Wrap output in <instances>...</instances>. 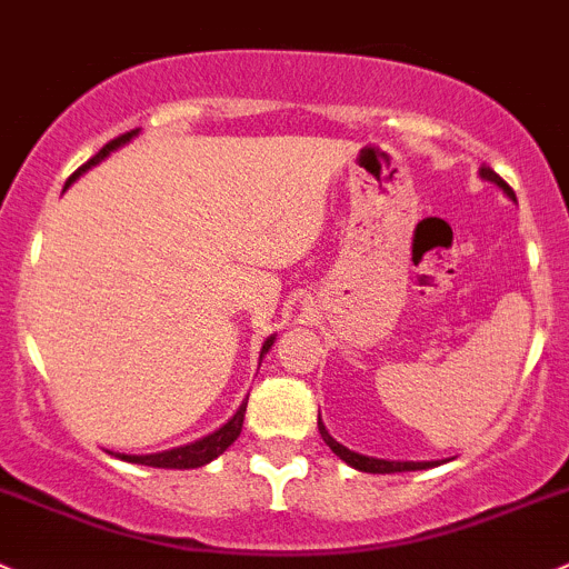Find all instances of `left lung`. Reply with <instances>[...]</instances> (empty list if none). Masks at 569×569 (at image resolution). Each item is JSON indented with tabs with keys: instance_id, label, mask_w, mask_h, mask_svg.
I'll return each mask as SVG.
<instances>
[{
	"instance_id": "left-lung-1",
	"label": "left lung",
	"mask_w": 569,
	"mask_h": 569,
	"mask_svg": "<svg viewBox=\"0 0 569 569\" xmlns=\"http://www.w3.org/2000/svg\"><path fill=\"white\" fill-rule=\"evenodd\" d=\"M479 178L488 180V183H493L496 189H501L507 199H512L515 202V191L509 189L507 183L499 178V174L493 172L490 167H482L479 169ZM318 430L320 436H323V441L331 447V452L337 455L339 460L348 462L350 468H356V471H365V473H397V471H421V468H432V466H441V460H383V458H370V455H359V452H350L348 447H342V443L337 441V438H331V432L326 430V425L320 421L318 416Z\"/></svg>"
}]
</instances>
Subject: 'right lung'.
Segmentation results:
<instances>
[{"mask_svg": "<svg viewBox=\"0 0 569 569\" xmlns=\"http://www.w3.org/2000/svg\"><path fill=\"white\" fill-rule=\"evenodd\" d=\"M137 133H139V128H133V131H128V133H122V137L111 139L107 148L98 150V153L92 156L90 161L84 163V167H79L73 174H70L66 189L70 183H76V180H79L81 174L87 172V169H92L96 163H101L103 158L114 153L117 148H122V144L131 142ZM273 339H277V333H271V337L262 342L260 361L266 359V353L271 350ZM246 400H249V397H246ZM243 413H246V402H241V408H238V411L232 413V419H227L224 425L219 427V430L210 432V436H204V438H199V441H194V443H186V447H174V449H167V452H156V455H117V458L126 460V462H139V466H153V468H199V466H208L210 460H216L221 452H227V447H232V443H236V438L241 436Z\"/></svg>", "mask_w": 569, "mask_h": 569, "instance_id": "add662e5", "label": "right lung"}]
</instances>
